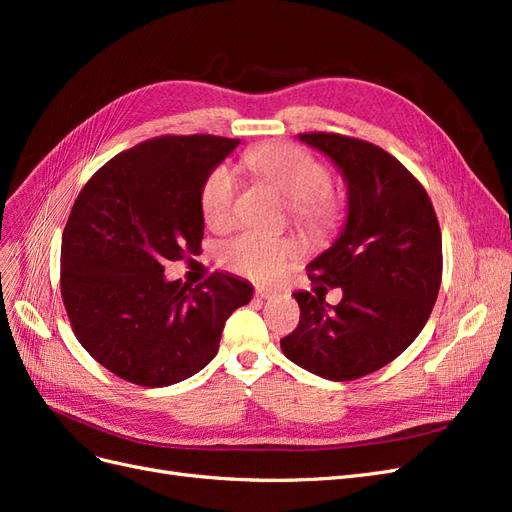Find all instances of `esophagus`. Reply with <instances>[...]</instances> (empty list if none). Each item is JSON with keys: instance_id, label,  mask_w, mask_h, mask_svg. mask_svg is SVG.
<instances>
[{"instance_id": "34e87169", "label": "esophagus", "mask_w": 512, "mask_h": 512, "mask_svg": "<svg viewBox=\"0 0 512 512\" xmlns=\"http://www.w3.org/2000/svg\"><path fill=\"white\" fill-rule=\"evenodd\" d=\"M256 297L258 299H273V297H277V290L260 286V288H256Z\"/></svg>"}]
</instances>
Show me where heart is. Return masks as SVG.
<instances>
[{
	"label": "heart",
	"mask_w": 512,
	"mask_h": 512,
	"mask_svg": "<svg viewBox=\"0 0 512 512\" xmlns=\"http://www.w3.org/2000/svg\"><path fill=\"white\" fill-rule=\"evenodd\" d=\"M245 168L271 183L288 198L292 222L312 237H324L339 224L344 205L329 190V168L312 153L292 143H267L245 151ZM237 181L226 166H215L200 185V213L207 226L222 230L235 213ZM299 256V243L292 237H265L258 232L228 241L220 250L226 269L258 284L275 282Z\"/></svg>",
	"instance_id": "heart-1"
}]
</instances>
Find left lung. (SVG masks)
<instances>
[{
    "mask_svg": "<svg viewBox=\"0 0 512 512\" xmlns=\"http://www.w3.org/2000/svg\"><path fill=\"white\" fill-rule=\"evenodd\" d=\"M299 138L348 183L342 235L307 267L309 280L344 297L329 305L318 290L294 292L301 318L280 346L316 376L356 380L397 359L429 320L442 282L440 224L423 185L382 147L333 132Z\"/></svg>",
    "mask_w": 512,
    "mask_h": 512,
    "instance_id": "left-lung-1",
    "label": "left lung"
}]
</instances>
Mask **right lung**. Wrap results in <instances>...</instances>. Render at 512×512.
Segmentation results:
<instances>
[{"mask_svg": "<svg viewBox=\"0 0 512 512\" xmlns=\"http://www.w3.org/2000/svg\"><path fill=\"white\" fill-rule=\"evenodd\" d=\"M239 145L213 134L158 136L108 160L76 196L61 237V299L81 346L115 376L168 386L220 348L252 284L228 273L185 286L166 260L203 241L200 185Z\"/></svg>", "mask_w": 512, "mask_h": 512, "instance_id": "1", "label": "right lung"}]
</instances>
